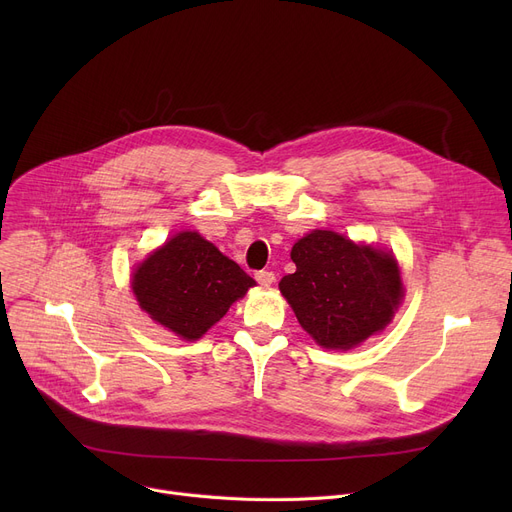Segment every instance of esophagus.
<instances>
[{
  "label": "esophagus",
  "instance_id": "34e87169",
  "mask_svg": "<svg viewBox=\"0 0 512 512\" xmlns=\"http://www.w3.org/2000/svg\"><path fill=\"white\" fill-rule=\"evenodd\" d=\"M255 280L261 284V286H272L276 282V274L270 272V270H261L255 274Z\"/></svg>",
  "mask_w": 512,
  "mask_h": 512
}]
</instances>
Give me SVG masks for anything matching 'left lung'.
I'll use <instances>...</instances> for the list:
<instances>
[{
    "label": "left lung",
    "instance_id": "obj_1",
    "mask_svg": "<svg viewBox=\"0 0 512 512\" xmlns=\"http://www.w3.org/2000/svg\"><path fill=\"white\" fill-rule=\"evenodd\" d=\"M290 259L297 270L280 280V292L324 348L348 351L382 332L405 297L390 251L332 230H313L294 242Z\"/></svg>",
    "mask_w": 512,
    "mask_h": 512
}]
</instances>
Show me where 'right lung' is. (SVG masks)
I'll return each mask as SVG.
<instances>
[{
    "instance_id": "right-lung-1",
    "label": "right lung",
    "mask_w": 512,
    "mask_h": 512,
    "mask_svg": "<svg viewBox=\"0 0 512 512\" xmlns=\"http://www.w3.org/2000/svg\"><path fill=\"white\" fill-rule=\"evenodd\" d=\"M139 307L184 340H199L255 280L199 232H178L132 274Z\"/></svg>"
}]
</instances>
